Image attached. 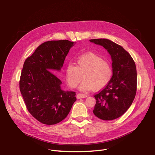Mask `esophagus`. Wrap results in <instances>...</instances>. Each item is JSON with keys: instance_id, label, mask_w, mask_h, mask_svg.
Here are the masks:
<instances>
[{"instance_id": "34e87169", "label": "esophagus", "mask_w": 155, "mask_h": 155, "mask_svg": "<svg viewBox=\"0 0 155 155\" xmlns=\"http://www.w3.org/2000/svg\"><path fill=\"white\" fill-rule=\"evenodd\" d=\"M87 95L85 94H81L79 93L77 94V98L78 99H81V98H84V97H87Z\"/></svg>"}]
</instances>
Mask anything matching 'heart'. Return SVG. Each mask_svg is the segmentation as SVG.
<instances>
[{"mask_svg":"<svg viewBox=\"0 0 155 155\" xmlns=\"http://www.w3.org/2000/svg\"><path fill=\"white\" fill-rule=\"evenodd\" d=\"M82 74L83 81L79 87L81 91H100L110 82L112 69L110 64L100 56L88 53L79 56L76 60V66L71 63L67 65L65 76L68 86L72 88L77 87Z\"/></svg>","mask_w":155,"mask_h":155,"instance_id":"obj_1","label":"heart"}]
</instances>
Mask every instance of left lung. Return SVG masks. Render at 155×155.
<instances>
[{"instance_id":"left-lung-1","label":"left lung","mask_w":155,"mask_h":155,"mask_svg":"<svg viewBox=\"0 0 155 155\" xmlns=\"http://www.w3.org/2000/svg\"><path fill=\"white\" fill-rule=\"evenodd\" d=\"M103 46L111 56L112 76L110 82L94 95L96 100L94 114L103 120H112L127 110L137 92V73L130 55L122 46L107 39H91Z\"/></svg>"}]
</instances>
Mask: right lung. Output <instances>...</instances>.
I'll return each mask as SVG.
<instances>
[{
    "label": "right lung",
    "mask_w": 155,
    "mask_h": 155,
    "mask_svg": "<svg viewBox=\"0 0 155 155\" xmlns=\"http://www.w3.org/2000/svg\"><path fill=\"white\" fill-rule=\"evenodd\" d=\"M75 43L68 40L46 41L23 65L20 91L28 110L42 124L54 125L61 121L76 101V92L63 91L61 81L50 72L60 71Z\"/></svg>",
    "instance_id": "obj_1"
}]
</instances>
